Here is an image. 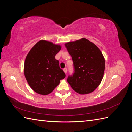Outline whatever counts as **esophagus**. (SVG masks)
<instances>
[{
    "label": "esophagus",
    "instance_id": "1",
    "mask_svg": "<svg viewBox=\"0 0 132 132\" xmlns=\"http://www.w3.org/2000/svg\"><path fill=\"white\" fill-rule=\"evenodd\" d=\"M63 71H64V72L65 74H67V68H64V69H63Z\"/></svg>",
    "mask_w": 132,
    "mask_h": 132
}]
</instances>
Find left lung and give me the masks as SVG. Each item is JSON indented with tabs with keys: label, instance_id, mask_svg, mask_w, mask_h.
<instances>
[{
	"label": "left lung",
	"instance_id": "1",
	"mask_svg": "<svg viewBox=\"0 0 132 132\" xmlns=\"http://www.w3.org/2000/svg\"><path fill=\"white\" fill-rule=\"evenodd\" d=\"M72 57L74 72L69 75L67 81L80 94L94 91L101 83L105 68L102 53L94 43L82 38L65 44Z\"/></svg>",
	"mask_w": 132,
	"mask_h": 132
}]
</instances>
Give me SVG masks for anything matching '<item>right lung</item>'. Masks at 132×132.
Masks as SVG:
<instances>
[{
  "label": "right lung",
  "mask_w": 132,
  "mask_h": 132,
  "mask_svg": "<svg viewBox=\"0 0 132 132\" xmlns=\"http://www.w3.org/2000/svg\"><path fill=\"white\" fill-rule=\"evenodd\" d=\"M61 46L45 40L38 41L27 54L24 63L26 80L36 93L47 95L64 79L65 74L60 68L55 55Z\"/></svg>",
  "instance_id": "1"
}]
</instances>
